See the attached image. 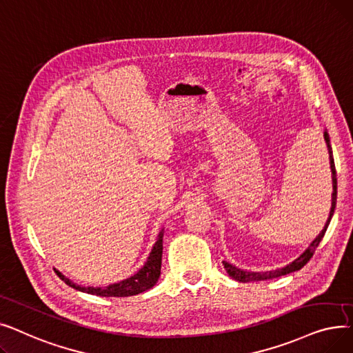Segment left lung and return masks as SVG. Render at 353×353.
I'll use <instances>...</instances> for the list:
<instances>
[{
	"mask_svg": "<svg viewBox=\"0 0 353 353\" xmlns=\"http://www.w3.org/2000/svg\"><path fill=\"white\" fill-rule=\"evenodd\" d=\"M326 145H327V152H329V161H330V171H332V185H333V192H332V207H330V212H329V218L323 227V230L319 232V236L310 243V245L305 250V253L301 254L300 257H297L294 261H292L290 264H288L286 267L283 268H277V270H272V272H247V270H241V268H237L236 265H231L227 261H223L224 268L227 270L228 276L232 277L234 280L241 281V283H248V281H261V280H268V279H276L280 276H286L289 273L297 272L300 270L301 267H305L307 264V261L313 257L314 251L317 248V245L321 244L322 239L325 237V232L329 227V223L333 216L334 212V207H336V195H338V181H336V170H334V161H333V154H332V146H330V138L329 133L325 130L323 133Z\"/></svg>",
	"mask_w": 353,
	"mask_h": 353,
	"instance_id": "1",
	"label": "left lung"
}]
</instances>
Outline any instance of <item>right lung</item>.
<instances>
[{
	"mask_svg": "<svg viewBox=\"0 0 353 353\" xmlns=\"http://www.w3.org/2000/svg\"><path fill=\"white\" fill-rule=\"evenodd\" d=\"M162 240H163V230L159 232L158 240L152 247V251L149 253V257L143 267L139 272H137L129 279H125L119 283L109 284L105 288H83L79 284L73 283L70 279L63 276L60 272H57L59 277L67 284L79 292H85L89 294H96L102 297H128V296H135L139 293H143L149 289H152L159 276H161V264H162Z\"/></svg>",
	"mask_w": 353,
	"mask_h": 353,
	"instance_id": "add662e5",
	"label": "right lung"
}]
</instances>
